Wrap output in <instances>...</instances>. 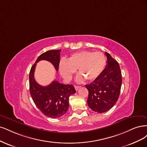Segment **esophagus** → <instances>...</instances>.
Listing matches in <instances>:
<instances>
[{
	"mask_svg": "<svg viewBox=\"0 0 147 147\" xmlns=\"http://www.w3.org/2000/svg\"><path fill=\"white\" fill-rule=\"evenodd\" d=\"M74 87H75L76 90H78L79 88L81 87H80V86H74Z\"/></svg>",
	"mask_w": 147,
	"mask_h": 147,
	"instance_id": "34e87169",
	"label": "esophagus"
}]
</instances>
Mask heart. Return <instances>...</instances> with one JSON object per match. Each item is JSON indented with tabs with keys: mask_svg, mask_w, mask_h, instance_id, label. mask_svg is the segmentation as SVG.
Returning a JSON list of instances; mask_svg holds the SVG:
<instances>
[{
	"mask_svg": "<svg viewBox=\"0 0 147 147\" xmlns=\"http://www.w3.org/2000/svg\"><path fill=\"white\" fill-rule=\"evenodd\" d=\"M106 65V57L101 52L82 51L71 54L68 60H61L59 71L65 79L69 80L78 68V82H81L85 79L92 81L103 73Z\"/></svg>",
	"mask_w": 147,
	"mask_h": 147,
	"instance_id": "heart-1",
	"label": "heart"
}]
</instances>
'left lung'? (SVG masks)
I'll return each mask as SVG.
<instances>
[{"mask_svg": "<svg viewBox=\"0 0 147 147\" xmlns=\"http://www.w3.org/2000/svg\"><path fill=\"white\" fill-rule=\"evenodd\" d=\"M106 55L107 65L103 73L91 84L86 85L88 90V105L98 113L105 112L115 105L122 83L119 64L106 52Z\"/></svg>", "mask_w": 147, "mask_h": 147, "instance_id": "1", "label": "left lung"}]
</instances>
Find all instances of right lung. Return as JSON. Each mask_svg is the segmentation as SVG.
I'll use <instances>...</instances> for the list:
<instances>
[{
	"label": "right lung",
	"instance_id": "1",
	"mask_svg": "<svg viewBox=\"0 0 147 147\" xmlns=\"http://www.w3.org/2000/svg\"><path fill=\"white\" fill-rule=\"evenodd\" d=\"M61 50H51L40 55L31 68L29 74L30 93L33 101L39 110L46 116L59 118L67 112L69 107V97L76 93L73 85H65L54 80L47 86H41L34 78L36 63L44 60L49 61L59 70L60 53Z\"/></svg>",
	"mask_w": 147,
	"mask_h": 147
}]
</instances>
